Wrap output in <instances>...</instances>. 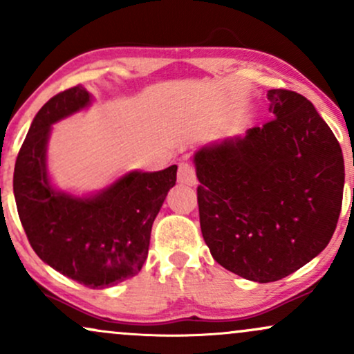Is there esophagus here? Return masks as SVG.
<instances>
[{
  "label": "esophagus",
  "mask_w": 354,
  "mask_h": 354,
  "mask_svg": "<svg viewBox=\"0 0 354 354\" xmlns=\"http://www.w3.org/2000/svg\"><path fill=\"white\" fill-rule=\"evenodd\" d=\"M178 181L181 185L194 186L196 185V173H194V168L189 163H181L180 169H178Z\"/></svg>",
  "instance_id": "esophagus-1"
}]
</instances>
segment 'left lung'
Returning <instances> with one entry per match:
<instances>
[{
  "mask_svg": "<svg viewBox=\"0 0 354 354\" xmlns=\"http://www.w3.org/2000/svg\"><path fill=\"white\" fill-rule=\"evenodd\" d=\"M273 120L194 153L200 225L211 256L256 283L316 258L338 223L341 146L304 96L268 91Z\"/></svg>",
  "mask_w": 354,
  "mask_h": 354,
  "instance_id": "1",
  "label": "left lung"
}]
</instances>
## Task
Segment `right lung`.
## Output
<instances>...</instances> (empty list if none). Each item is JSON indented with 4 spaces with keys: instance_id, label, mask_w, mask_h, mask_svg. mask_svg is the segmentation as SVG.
<instances>
[{
    "instance_id": "1",
    "label": "right lung",
    "mask_w": 354,
    "mask_h": 354,
    "mask_svg": "<svg viewBox=\"0 0 354 354\" xmlns=\"http://www.w3.org/2000/svg\"><path fill=\"white\" fill-rule=\"evenodd\" d=\"M93 96L75 86L36 113L15 165L16 208L30 245L46 265L84 286H115L146 261L153 221L176 183L178 166L124 173L106 188L73 194L48 173L53 124L86 109Z\"/></svg>"
}]
</instances>
